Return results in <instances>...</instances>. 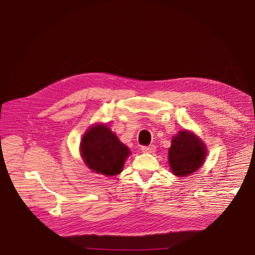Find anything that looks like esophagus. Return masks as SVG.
I'll list each match as a JSON object with an SVG mask.
<instances>
[{"mask_svg": "<svg viewBox=\"0 0 255 255\" xmlns=\"http://www.w3.org/2000/svg\"><path fill=\"white\" fill-rule=\"evenodd\" d=\"M141 150H142V152H145V153H152L155 151V145H153V144L143 145V147H141Z\"/></svg>", "mask_w": 255, "mask_h": 255, "instance_id": "34e87169", "label": "esophagus"}]
</instances>
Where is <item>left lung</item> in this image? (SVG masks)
I'll return each mask as SVG.
<instances>
[{"label": "left lung", "mask_w": 255, "mask_h": 255, "mask_svg": "<svg viewBox=\"0 0 255 255\" xmlns=\"http://www.w3.org/2000/svg\"><path fill=\"white\" fill-rule=\"evenodd\" d=\"M205 158V145L195 134L183 130L173 137L169 149V162L175 175L191 174L199 169Z\"/></svg>", "instance_id": "8db88e82"}]
</instances>
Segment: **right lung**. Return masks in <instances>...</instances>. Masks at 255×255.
I'll return each mask as SVG.
<instances>
[{
    "mask_svg": "<svg viewBox=\"0 0 255 255\" xmlns=\"http://www.w3.org/2000/svg\"><path fill=\"white\" fill-rule=\"evenodd\" d=\"M81 154L90 169L106 176L122 172L129 149L107 126L90 128L82 138Z\"/></svg>",
    "mask_w": 255,
    "mask_h": 255,
    "instance_id": "obj_1",
    "label": "right lung"
}]
</instances>
